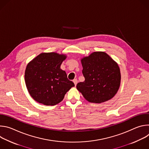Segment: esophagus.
Returning a JSON list of instances; mask_svg holds the SVG:
<instances>
[{
  "label": "esophagus",
  "instance_id": "obj_1",
  "mask_svg": "<svg viewBox=\"0 0 149 149\" xmlns=\"http://www.w3.org/2000/svg\"><path fill=\"white\" fill-rule=\"evenodd\" d=\"M73 82L74 83L75 86H76V85L77 84V82H78V81H77V79H74L73 80Z\"/></svg>",
  "mask_w": 149,
  "mask_h": 149
}]
</instances>
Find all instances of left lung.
Here are the masks:
<instances>
[{
  "mask_svg": "<svg viewBox=\"0 0 149 149\" xmlns=\"http://www.w3.org/2000/svg\"><path fill=\"white\" fill-rule=\"evenodd\" d=\"M81 62L85 81L77 84V89L85 99L101 103L113 98L121 82L117 63L104 52H94L81 58Z\"/></svg>",
  "mask_w": 149,
  "mask_h": 149,
  "instance_id": "left-lung-1",
  "label": "left lung"
}]
</instances>
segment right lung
<instances>
[{
    "label": "right lung",
    "mask_w": 149,
    "mask_h": 149,
    "mask_svg": "<svg viewBox=\"0 0 149 149\" xmlns=\"http://www.w3.org/2000/svg\"><path fill=\"white\" fill-rule=\"evenodd\" d=\"M65 54L41 53L30 61L25 72V81L32 98L45 105H55L64 98L74 84L61 69Z\"/></svg>",
    "instance_id": "1"
}]
</instances>
